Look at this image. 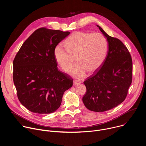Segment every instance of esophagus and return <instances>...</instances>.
<instances>
[{"mask_svg": "<svg viewBox=\"0 0 146 146\" xmlns=\"http://www.w3.org/2000/svg\"><path fill=\"white\" fill-rule=\"evenodd\" d=\"M81 82V81L80 80H74V85L76 86V85L80 84Z\"/></svg>", "mask_w": 146, "mask_h": 146, "instance_id": "1", "label": "esophagus"}]
</instances>
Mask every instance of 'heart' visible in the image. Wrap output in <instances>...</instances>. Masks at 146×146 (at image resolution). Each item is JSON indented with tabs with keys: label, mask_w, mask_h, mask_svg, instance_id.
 Returning <instances> with one entry per match:
<instances>
[{
	"label": "heart",
	"mask_w": 146,
	"mask_h": 146,
	"mask_svg": "<svg viewBox=\"0 0 146 146\" xmlns=\"http://www.w3.org/2000/svg\"><path fill=\"white\" fill-rule=\"evenodd\" d=\"M66 50L57 46L54 51V58L62 70L68 72L73 65L75 58L77 63L71 70V74L81 78L87 72H96L105 61L108 51L106 38L99 33L85 31L72 33L65 41Z\"/></svg>",
	"instance_id": "1"
}]
</instances>
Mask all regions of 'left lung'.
Segmentation results:
<instances>
[{
    "label": "left lung",
    "mask_w": 146,
    "mask_h": 146,
    "mask_svg": "<svg viewBox=\"0 0 146 146\" xmlns=\"http://www.w3.org/2000/svg\"><path fill=\"white\" fill-rule=\"evenodd\" d=\"M97 27L107 38L109 49L100 68L84 81L87 92L82 101L88 110L103 112L125 99L132 80V59L120 40Z\"/></svg>",
    "instance_id": "1"
}]
</instances>
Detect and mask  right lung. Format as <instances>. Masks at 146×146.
Wrapping results in <instances>:
<instances>
[{
  "mask_svg": "<svg viewBox=\"0 0 146 146\" xmlns=\"http://www.w3.org/2000/svg\"><path fill=\"white\" fill-rule=\"evenodd\" d=\"M69 32L40 28L23 43L13 60V81L18 98L31 112L49 114L60 106L73 79L58 70L54 51Z\"/></svg>",
  "mask_w": 146,
  "mask_h": 146,
  "instance_id": "obj_1",
  "label": "right lung"
}]
</instances>
